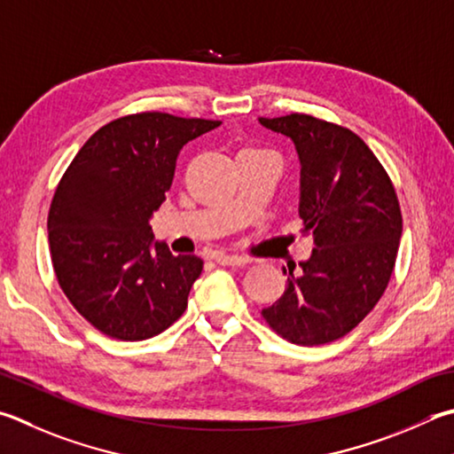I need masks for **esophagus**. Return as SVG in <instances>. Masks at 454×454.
<instances>
[{
	"label": "esophagus",
	"instance_id": "34e87169",
	"mask_svg": "<svg viewBox=\"0 0 454 454\" xmlns=\"http://www.w3.org/2000/svg\"><path fill=\"white\" fill-rule=\"evenodd\" d=\"M216 262L220 266H244V263L250 262V258H246V255H238V254L220 252L216 254Z\"/></svg>",
	"mask_w": 454,
	"mask_h": 454
}]
</instances>
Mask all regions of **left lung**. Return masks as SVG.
<instances>
[{"label": "left lung", "mask_w": 454, "mask_h": 454, "mask_svg": "<svg viewBox=\"0 0 454 454\" xmlns=\"http://www.w3.org/2000/svg\"><path fill=\"white\" fill-rule=\"evenodd\" d=\"M258 121L292 138L301 164L300 218L313 236L309 260L290 268L284 295L262 316L292 343L335 341L364 321L389 284L403 232L397 194L349 129L300 113Z\"/></svg>", "instance_id": "left-lung-1"}]
</instances>
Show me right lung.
Returning <instances> with one entry per match:
<instances>
[{
	"mask_svg": "<svg viewBox=\"0 0 454 454\" xmlns=\"http://www.w3.org/2000/svg\"><path fill=\"white\" fill-rule=\"evenodd\" d=\"M220 121L138 113L81 146L57 186L47 230L63 294L98 332L121 341L159 335L183 316L202 274L199 255H172L151 218L167 200L183 146Z\"/></svg>",
	"mask_w": 454,
	"mask_h": 454,
	"instance_id": "add662e5",
	"label": "right lung"
}]
</instances>
